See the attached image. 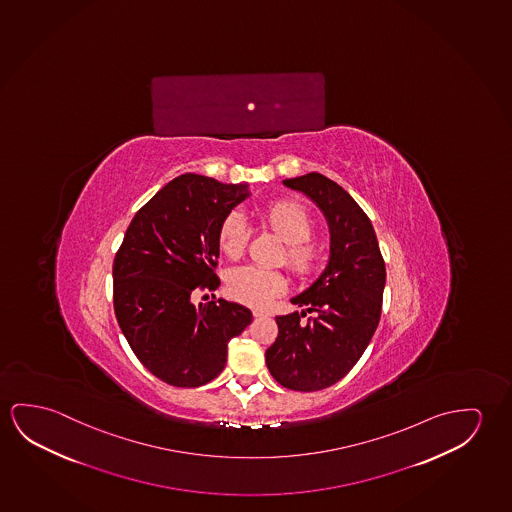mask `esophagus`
I'll use <instances>...</instances> for the list:
<instances>
[{"instance_id": "obj_1", "label": "esophagus", "mask_w": 512, "mask_h": 512, "mask_svg": "<svg viewBox=\"0 0 512 512\" xmlns=\"http://www.w3.org/2000/svg\"><path fill=\"white\" fill-rule=\"evenodd\" d=\"M268 310H262V308H253V317H268Z\"/></svg>"}]
</instances>
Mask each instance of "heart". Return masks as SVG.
Returning a JSON list of instances; mask_svg holds the SVG:
<instances>
[{
    "label": "heart",
    "instance_id": "1",
    "mask_svg": "<svg viewBox=\"0 0 512 512\" xmlns=\"http://www.w3.org/2000/svg\"><path fill=\"white\" fill-rule=\"evenodd\" d=\"M264 220L273 228L276 236L287 243V264L299 275H308L314 271L319 260V252L314 244L307 243L312 236L314 223L310 214L298 204L276 202L264 211ZM250 237V227L243 213L234 211L228 214L220 227L221 252L230 259H237L244 253ZM287 289V278L276 269L259 266H239L230 269L227 275V292L230 298L262 307L271 299L280 296Z\"/></svg>",
    "mask_w": 512,
    "mask_h": 512
}]
</instances>
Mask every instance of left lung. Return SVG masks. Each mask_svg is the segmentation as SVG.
I'll return each instance as SVG.
<instances>
[{"label":"left lung","mask_w":512,"mask_h":512,"mask_svg":"<svg viewBox=\"0 0 512 512\" xmlns=\"http://www.w3.org/2000/svg\"><path fill=\"white\" fill-rule=\"evenodd\" d=\"M284 184L321 209L330 259L314 284L291 299L305 310L276 317L278 337L266 363L285 388L315 392L344 378L369 346L381 317L385 260L369 216L337 182L312 172ZM307 311L315 315L303 324Z\"/></svg>","instance_id":"1"}]
</instances>
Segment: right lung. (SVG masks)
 Wrapping results in <instances>:
<instances>
[{
    "label": "right lung",
    "mask_w": 512,
    "mask_h": 512,
    "mask_svg": "<svg viewBox=\"0 0 512 512\" xmlns=\"http://www.w3.org/2000/svg\"><path fill=\"white\" fill-rule=\"evenodd\" d=\"M250 197L248 184L184 173L159 189L127 227L113 262V307L136 358L168 385L195 388L227 363L228 340L252 323L250 308L218 299L220 227Z\"/></svg>",
    "instance_id": "right-lung-1"
}]
</instances>
